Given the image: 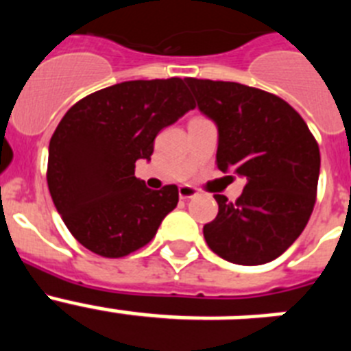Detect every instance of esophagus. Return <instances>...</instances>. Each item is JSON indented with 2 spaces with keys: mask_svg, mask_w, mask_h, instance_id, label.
Listing matches in <instances>:
<instances>
[{
  "mask_svg": "<svg viewBox=\"0 0 351 351\" xmlns=\"http://www.w3.org/2000/svg\"><path fill=\"white\" fill-rule=\"evenodd\" d=\"M197 190L195 188H191V186H179V197L182 198V200H188V198H193L197 197Z\"/></svg>",
  "mask_w": 351,
  "mask_h": 351,
  "instance_id": "1",
  "label": "esophagus"
}]
</instances>
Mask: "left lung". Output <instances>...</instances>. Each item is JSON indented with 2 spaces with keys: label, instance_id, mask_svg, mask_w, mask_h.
Wrapping results in <instances>:
<instances>
[{
  "label": "left lung",
  "instance_id": "1",
  "mask_svg": "<svg viewBox=\"0 0 351 351\" xmlns=\"http://www.w3.org/2000/svg\"><path fill=\"white\" fill-rule=\"evenodd\" d=\"M186 84L198 110L218 126V169L246 181L235 202L214 195L218 216L204 226L207 246L239 265L272 262L309 221L320 176L318 144L280 96L239 82Z\"/></svg>",
  "mask_w": 351,
  "mask_h": 351
}]
</instances>
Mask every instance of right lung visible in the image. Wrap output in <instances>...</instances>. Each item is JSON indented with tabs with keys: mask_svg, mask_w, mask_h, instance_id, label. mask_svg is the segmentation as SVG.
Returning <instances> with one entry per match:
<instances>
[{
	"mask_svg": "<svg viewBox=\"0 0 351 351\" xmlns=\"http://www.w3.org/2000/svg\"><path fill=\"white\" fill-rule=\"evenodd\" d=\"M195 108L184 80H128L100 89L64 114L49 144L47 184L71 235L96 255L119 258L156 235L179 202L176 184L149 190L135 161Z\"/></svg>",
	"mask_w": 351,
	"mask_h": 351,
	"instance_id": "add662e5",
	"label": "right lung"
}]
</instances>
